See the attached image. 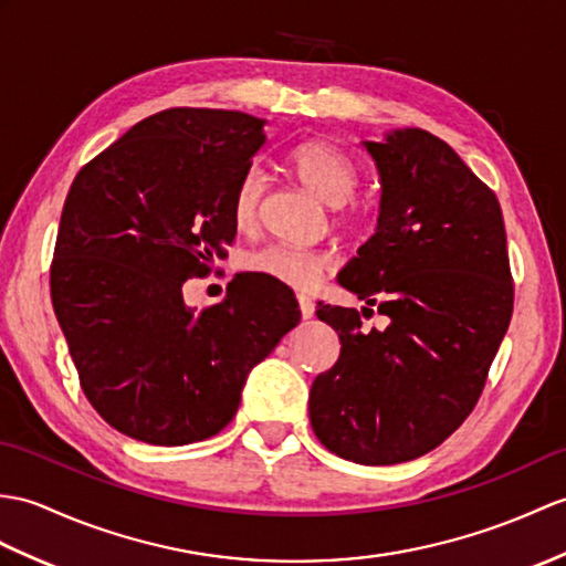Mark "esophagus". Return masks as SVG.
Returning a JSON list of instances; mask_svg holds the SVG:
<instances>
[{"mask_svg": "<svg viewBox=\"0 0 566 566\" xmlns=\"http://www.w3.org/2000/svg\"><path fill=\"white\" fill-rule=\"evenodd\" d=\"M298 308H301V318L304 321L313 318V301L308 296H304V294L298 296Z\"/></svg>", "mask_w": 566, "mask_h": 566, "instance_id": "esophagus-1", "label": "esophagus"}]
</instances>
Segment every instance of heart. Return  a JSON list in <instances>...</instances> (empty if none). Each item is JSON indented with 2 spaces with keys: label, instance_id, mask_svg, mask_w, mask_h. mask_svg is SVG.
<instances>
[{
  "label": "heart",
  "instance_id": "1",
  "mask_svg": "<svg viewBox=\"0 0 566 566\" xmlns=\"http://www.w3.org/2000/svg\"><path fill=\"white\" fill-rule=\"evenodd\" d=\"M289 164H292L296 178L304 182L306 190H311L327 207L347 205L359 188L357 166L333 144H301L289 156ZM265 188V174L258 166L243 170L231 195V217L235 229L248 231L255 227ZM245 268L284 286L311 289L331 268V262L325 255L313 251H298V248L289 245H265L245 258Z\"/></svg>",
  "mask_w": 566,
  "mask_h": 566
}]
</instances>
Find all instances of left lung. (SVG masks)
I'll return each mask as SVG.
<instances>
[{
    "mask_svg": "<svg viewBox=\"0 0 566 566\" xmlns=\"http://www.w3.org/2000/svg\"><path fill=\"white\" fill-rule=\"evenodd\" d=\"M361 147L378 170V223L337 282L389 325L364 332L357 308L318 306L343 349L313 380L308 415L327 451L396 465L437 449L472 412L514 284L496 195L449 144L405 127Z\"/></svg>",
    "mask_w": 566,
    "mask_h": 566,
    "instance_id": "1",
    "label": "left lung"
}]
</instances>
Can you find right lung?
Returning a JSON list of instances; mask_svg holds the SVG:
<instances>
[{
  "mask_svg": "<svg viewBox=\"0 0 566 566\" xmlns=\"http://www.w3.org/2000/svg\"><path fill=\"white\" fill-rule=\"evenodd\" d=\"M239 111L168 108L78 170L64 200L50 294L94 410L125 437L186 446L214 437L248 374L296 327L294 294L231 282L197 313L182 284L235 239L231 195L268 142Z\"/></svg>",
  "mask_w": 566,
  "mask_h": 566,
  "instance_id": "1",
  "label": "right lung"
}]
</instances>
